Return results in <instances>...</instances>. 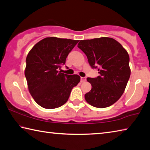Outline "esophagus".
Listing matches in <instances>:
<instances>
[{
	"mask_svg": "<svg viewBox=\"0 0 150 150\" xmlns=\"http://www.w3.org/2000/svg\"><path fill=\"white\" fill-rule=\"evenodd\" d=\"M86 80V77H81V83H84L85 82Z\"/></svg>",
	"mask_w": 150,
	"mask_h": 150,
	"instance_id": "obj_1",
	"label": "esophagus"
}]
</instances>
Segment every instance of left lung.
Segmentation results:
<instances>
[{
	"label": "left lung",
	"instance_id": "8db88e82",
	"mask_svg": "<svg viewBox=\"0 0 150 150\" xmlns=\"http://www.w3.org/2000/svg\"><path fill=\"white\" fill-rule=\"evenodd\" d=\"M77 47L86 54L91 67H98L100 74L86 79L92 88L84 95L86 101L98 108L113 105L123 94L130 75L127 51L110 37L80 40Z\"/></svg>",
	"mask_w": 150,
	"mask_h": 150
}]
</instances>
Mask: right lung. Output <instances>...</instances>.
Wrapping results in <instances>:
<instances>
[{
	"mask_svg": "<svg viewBox=\"0 0 150 150\" xmlns=\"http://www.w3.org/2000/svg\"><path fill=\"white\" fill-rule=\"evenodd\" d=\"M79 40L51 37L40 40L26 58L25 76L29 93L37 104L57 108L68 100L71 90L80 82L78 75L58 72Z\"/></svg>",
	"mask_w": 150,
	"mask_h": 150,
	"instance_id": "obj_1",
	"label": "right lung"
}]
</instances>
